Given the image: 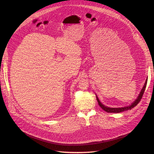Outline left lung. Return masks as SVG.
<instances>
[{
    "label": "left lung",
    "mask_w": 154,
    "mask_h": 154,
    "mask_svg": "<svg viewBox=\"0 0 154 154\" xmlns=\"http://www.w3.org/2000/svg\"><path fill=\"white\" fill-rule=\"evenodd\" d=\"M147 79L148 77H147V79L146 80H145V82L142 88V90L140 92V94H139L138 97H137V99L130 105V106H126V107H119V108H112V107H109L107 106H104V105L103 103H101V102L99 100L98 97L96 95V98H97V100L98 102V103L99 105V106L104 110L106 111L107 112H109V113H120V112H124V111H126V110H131L132 109H133L135 106H136L137 104H138V103L140 101V99H142V95L143 94V92L145 91V87H146V85H147Z\"/></svg>",
    "instance_id": "1"
}]
</instances>
